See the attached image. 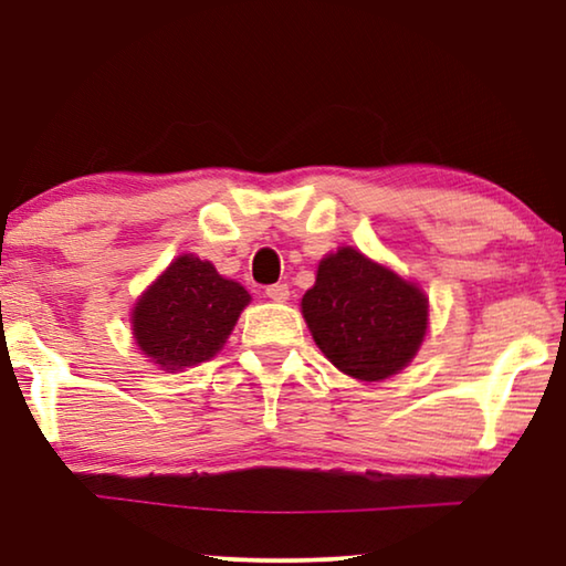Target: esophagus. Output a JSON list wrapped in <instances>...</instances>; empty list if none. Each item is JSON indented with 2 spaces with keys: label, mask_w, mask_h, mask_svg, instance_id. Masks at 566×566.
<instances>
[{
  "label": "esophagus",
  "mask_w": 566,
  "mask_h": 566,
  "mask_svg": "<svg viewBox=\"0 0 566 566\" xmlns=\"http://www.w3.org/2000/svg\"><path fill=\"white\" fill-rule=\"evenodd\" d=\"M265 296H268L270 301H289L291 291H289V285H285V283H275V285H268Z\"/></svg>",
  "instance_id": "1"
}]
</instances>
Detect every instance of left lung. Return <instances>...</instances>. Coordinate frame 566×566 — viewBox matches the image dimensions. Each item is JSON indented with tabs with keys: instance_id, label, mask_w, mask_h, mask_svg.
Returning <instances> with one entry per match:
<instances>
[{
	"instance_id": "left-lung-1",
	"label": "left lung",
	"mask_w": 566,
	"mask_h": 566,
	"mask_svg": "<svg viewBox=\"0 0 566 566\" xmlns=\"http://www.w3.org/2000/svg\"><path fill=\"white\" fill-rule=\"evenodd\" d=\"M301 312L332 366L358 381L399 374L428 332V298L420 285L353 247H339L319 262Z\"/></svg>"
}]
</instances>
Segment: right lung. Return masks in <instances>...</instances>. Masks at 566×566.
Wrapping results in <instances>:
<instances>
[{
  "mask_svg": "<svg viewBox=\"0 0 566 566\" xmlns=\"http://www.w3.org/2000/svg\"><path fill=\"white\" fill-rule=\"evenodd\" d=\"M247 304L244 285L227 281L208 260L180 254L136 301V345L169 374L198 366L221 350Z\"/></svg>",
  "mask_w": 566,
  "mask_h": 566,
  "instance_id": "1",
  "label": "right lung"
}]
</instances>
